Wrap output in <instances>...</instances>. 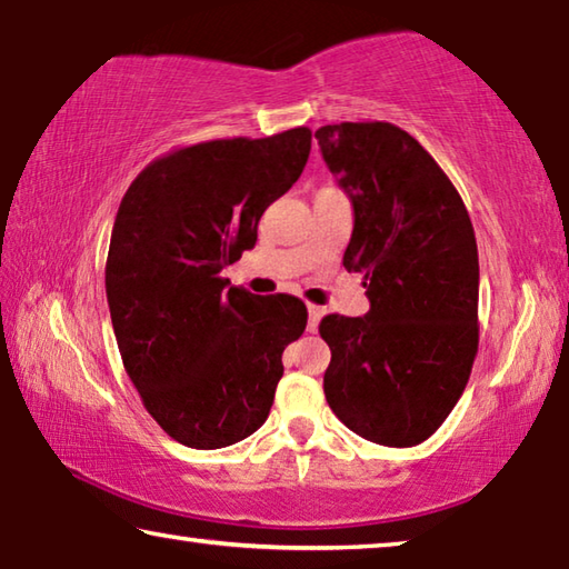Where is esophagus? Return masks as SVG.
Instances as JSON below:
<instances>
[{"label":"esophagus","instance_id":"obj_1","mask_svg":"<svg viewBox=\"0 0 569 569\" xmlns=\"http://www.w3.org/2000/svg\"><path fill=\"white\" fill-rule=\"evenodd\" d=\"M321 316H323V308L321 306H316V303H308V331H316L319 329V321H321Z\"/></svg>","mask_w":569,"mask_h":569}]
</instances>
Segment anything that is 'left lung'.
Segmentation results:
<instances>
[{"label": "left lung", "mask_w": 569, "mask_h": 569, "mask_svg": "<svg viewBox=\"0 0 569 569\" xmlns=\"http://www.w3.org/2000/svg\"><path fill=\"white\" fill-rule=\"evenodd\" d=\"M353 203L343 266L363 273L366 316L329 313L323 393L346 427L383 447H417L465 391L479 346V256L447 172L391 122L316 130Z\"/></svg>", "instance_id": "8db88e82"}]
</instances>
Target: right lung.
Segmentation results:
<instances>
[{
  "label": "right lung",
  "mask_w": 569,
  "mask_h": 569,
  "mask_svg": "<svg viewBox=\"0 0 569 569\" xmlns=\"http://www.w3.org/2000/svg\"><path fill=\"white\" fill-rule=\"evenodd\" d=\"M311 130L176 148L130 182L112 226L104 291L122 366L162 431L220 449L263 427L301 298L253 296L223 268L256 246L258 220L293 186Z\"/></svg>",
  "instance_id": "1"
}]
</instances>
